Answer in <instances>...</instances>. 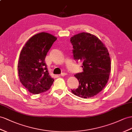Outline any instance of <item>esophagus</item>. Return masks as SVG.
<instances>
[{"mask_svg": "<svg viewBox=\"0 0 132 132\" xmlns=\"http://www.w3.org/2000/svg\"><path fill=\"white\" fill-rule=\"evenodd\" d=\"M67 75V73H66V72H62V73H61L60 76H64Z\"/></svg>", "mask_w": 132, "mask_h": 132, "instance_id": "1", "label": "esophagus"}]
</instances>
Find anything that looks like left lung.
Here are the masks:
<instances>
[{"instance_id":"left-lung-1","label":"left lung","mask_w":132,"mask_h":132,"mask_svg":"<svg viewBox=\"0 0 132 132\" xmlns=\"http://www.w3.org/2000/svg\"><path fill=\"white\" fill-rule=\"evenodd\" d=\"M73 58L82 62L83 71L75 76L78 88L71 90L75 95L89 98L97 95L105 86L109 78L111 61L107 48L95 36L82 32L72 36Z\"/></svg>"}]
</instances>
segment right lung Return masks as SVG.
Returning a JSON list of instances; mask_svg holds the SVG:
<instances>
[{
    "instance_id": "obj_1",
    "label": "right lung",
    "mask_w": 132,
    "mask_h": 132,
    "mask_svg": "<svg viewBox=\"0 0 132 132\" xmlns=\"http://www.w3.org/2000/svg\"><path fill=\"white\" fill-rule=\"evenodd\" d=\"M57 37L46 32L32 36L19 55L18 72L20 81L27 90L38 94L50 89L54 79L49 75L45 57Z\"/></svg>"
}]
</instances>
